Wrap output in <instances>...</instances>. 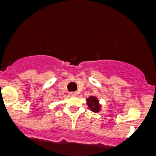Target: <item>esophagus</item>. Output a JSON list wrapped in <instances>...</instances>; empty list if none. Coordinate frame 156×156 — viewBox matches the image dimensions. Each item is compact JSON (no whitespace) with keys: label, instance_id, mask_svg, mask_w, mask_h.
I'll return each instance as SVG.
<instances>
[{"label":"esophagus","instance_id":"obj_1","mask_svg":"<svg viewBox=\"0 0 156 156\" xmlns=\"http://www.w3.org/2000/svg\"><path fill=\"white\" fill-rule=\"evenodd\" d=\"M69 96L70 97H76L77 94L75 92H70L69 93Z\"/></svg>","mask_w":156,"mask_h":156}]
</instances>
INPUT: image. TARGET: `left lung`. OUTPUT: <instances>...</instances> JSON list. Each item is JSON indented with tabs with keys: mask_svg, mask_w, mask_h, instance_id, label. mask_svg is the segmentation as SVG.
Masks as SVG:
<instances>
[{
	"mask_svg": "<svg viewBox=\"0 0 156 156\" xmlns=\"http://www.w3.org/2000/svg\"><path fill=\"white\" fill-rule=\"evenodd\" d=\"M87 104L88 108L94 112H100L101 109V105L100 104V101L97 97L94 96H90L87 98Z\"/></svg>",
	"mask_w": 156,
	"mask_h": 156,
	"instance_id": "1",
	"label": "left lung"
}]
</instances>
